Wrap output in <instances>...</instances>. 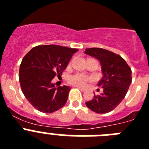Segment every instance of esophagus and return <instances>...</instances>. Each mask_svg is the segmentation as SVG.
<instances>
[{"instance_id":"1","label":"esophagus","mask_w":149,"mask_h":149,"mask_svg":"<svg viewBox=\"0 0 149 149\" xmlns=\"http://www.w3.org/2000/svg\"><path fill=\"white\" fill-rule=\"evenodd\" d=\"M75 87H77V88H78L79 90H81L82 92H84V91H86V89L85 88H83V87H79V86H75Z\"/></svg>"}]
</instances>
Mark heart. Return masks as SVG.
I'll return each mask as SVG.
<instances>
[{
    "label": "heart",
    "instance_id": "1",
    "mask_svg": "<svg viewBox=\"0 0 149 149\" xmlns=\"http://www.w3.org/2000/svg\"><path fill=\"white\" fill-rule=\"evenodd\" d=\"M89 78L82 74H75L74 75L70 76L68 78V82L74 86H79V87H84L87 84L88 82Z\"/></svg>",
    "mask_w": 149,
    "mask_h": 149
}]
</instances>
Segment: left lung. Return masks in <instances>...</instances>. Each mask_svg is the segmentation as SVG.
Wrapping results in <instances>:
<instances>
[{
	"label": "left lung",
	"mask_w": 149,
	"mask_h": 149,
	"mask_svg": "<svg viewBox=\"0 0 149 149\" xmlns=\"http://www.w3.org/2000/svg\"><path fill=\"white\" fill-rule=\"evenodd\" d=\"M84 53L100 61L103 74L97 84L103 88V93L94 95L86 105L99 114L110 112L121 102L127 93L132 82L131 69L120 56L107 49L88 48Z\"/></svg>",
	"instance_id": "obj_1"
}]
</instances>
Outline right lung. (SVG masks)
<instances>
[{
  "instance_id": "add662e5",
  "label": "right lung",
  "mask_w": 149,
  "mask_h": 149,
  "mask_svg": "<svg viewBox=\"0 0 149 149\" xmlns=\"http://www.w3.org/2000/svg\"><path fill=\"white\" fill-rule=\"evenodd\" d=\"M78 49L59 45L37 46L24 56L19 68V83L28 101L38 111L52 113L63 107L71 90L56 87L52 80L62 75L72 55Z\"/></svg>"
}]
</instances>
